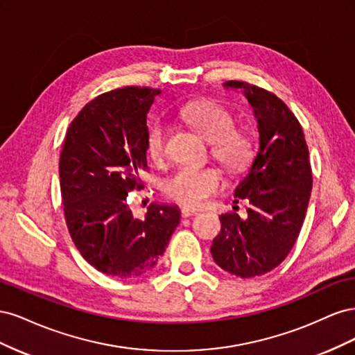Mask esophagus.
<instances>
[{
    "mask_svg": "<svg viewBox=\"0 0 355 355\" xmlns=\"http://www.w3.org/2000/svg\"><path fill=\"white\" fill-rule=\"evenodd\" d=\"M198 211H200L198 209H194V207H188V206L182 207V210H180L182 216H184V218H189V216H192V214H197Z\"/></svg>",
    "mask_w": 355,
    "mask_h": 355,
    "instance_id": "34e87169",
    "label": "esophagus"
}]
</instances>
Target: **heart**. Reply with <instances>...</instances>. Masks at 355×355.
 <instances>
[{
    "label": "heart",
    "mask_w": 355,
    "mask_h": 355,
    "mask_svg": "<svg viewBox=\"0 0 355 355\" xmlns=\"http://www.w3.org/2000/svg\"><path fill=\"white\" fill-rule=\"evenodd\" d=\"M194 130L211 144V154L230 171H241L253 158L250 136L234 127L232 115L222 106L198 101L185 105L180 111ZM146 153L154 161H161L167 153V128L155 123L146 136ZM222 187V175L214 167L182 166L164 182L166 194L180 204L200 206Z\"/></svg>",
    "instance_id": "obj_1"
}]
</instances>
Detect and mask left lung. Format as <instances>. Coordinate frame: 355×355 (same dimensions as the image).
I'll return each mask as SVG.
<instances>
[{
    "label": "left lung",
    "mask_w": 355,
    "mask_h": 355,
    "mask_svg": "<svg viewBox=\"0 0 355 355\" xmlns=\"http://www.w3.org/2000/svg\"><path fill=\"white\" fill-rule=\"evenodd\" d=\"M249 101L259 148L235 187V198L249 202L247 216L225 213L210 252L223 271L252 278L272 271L295 245L308 209L313 175L304 130L275 94L249 83L227 81ZM239 202V200H235Z\"/></svg>",
    "instance_id": "1"
}]
</instances>
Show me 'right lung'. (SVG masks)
<instances>
[{"instance_id":"1","label":"right lung","mask_w":355,"mask_h":355,"mask_svg":"<svg viewBox=\"0 0 355 355\" xmlns=\"http://www.w3.org/2000/svg\"><path fill=\"white\" fill-rule=\"evenodd\" d=\"M158 94L124 87L98 96L73 118L59 159L71 239L85 261L115 278L151 271L180 220L173 204L151 202L144 219L127 204L148 167L146 114Z\"/></svg>"}]
</instances>
